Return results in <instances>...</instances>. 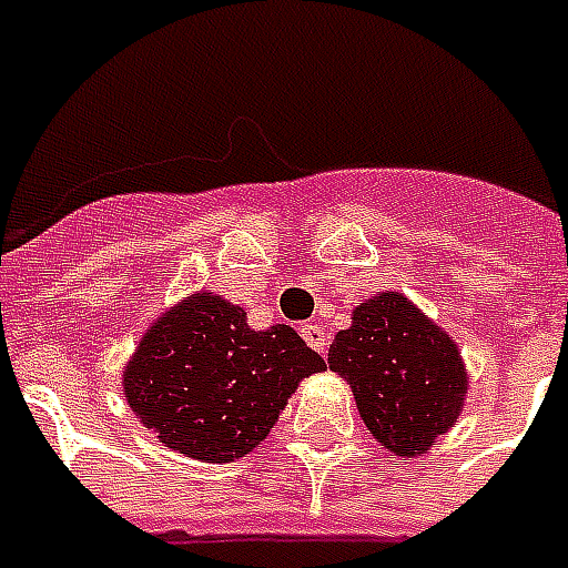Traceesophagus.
<instances>
[{"instance_id": "34e87169", "label": "esophagus", "mask_w": 568, "mask_h": 568, "mask_svg": "<svg viewBox=\"0 0 568 568\" xmlns=\"http://www.w3.org/2000/svg\"><path fill=\"white\" fill-rule=\"evenodd\" d=\"M301 336H303V342H306V345L312 347V351H318L321 356L327 354V345H329L327 329L318 327V324H303Z\"/></svg>"}]
</instances>
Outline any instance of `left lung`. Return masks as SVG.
<instances>
[{
	"label": "left lung",
	"mask_w": 568,
	"mask_h": 568,
	"mask_svg": "<svg viewBox=\"0 0 568 568\" xmlns=\"http://www.w3.org/2000/svg\"><path fill=\"white\" fill-rule=\"evenodd\" d=\"M329 372L347 379L374 439L397 457H422L457 424L468 372L457 342L406 294L379 292L338 329Z\"/></svg>",
	"instance_id": "left-lung-1"
}]
</instances>
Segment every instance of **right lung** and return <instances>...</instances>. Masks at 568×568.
I'll return each instance as SVG.
<instances>
[{"label": "right lung", "mask_w": 568, "mask_h": 568, "mask_svg": "<svg viewBox=\"0 0 568 568\" xmlns=\"http://www.w3.org/2000/svg\"><path fill=\"white\" fill-rule=\"evenodd\" d=\"M327 372L288 324L253 329L214 292L189 294L150 324L123 365V397L164 448L232 463L258 448L301 379Z\"/></svg>", "instance_id": "add662e5"}]
</instances>
